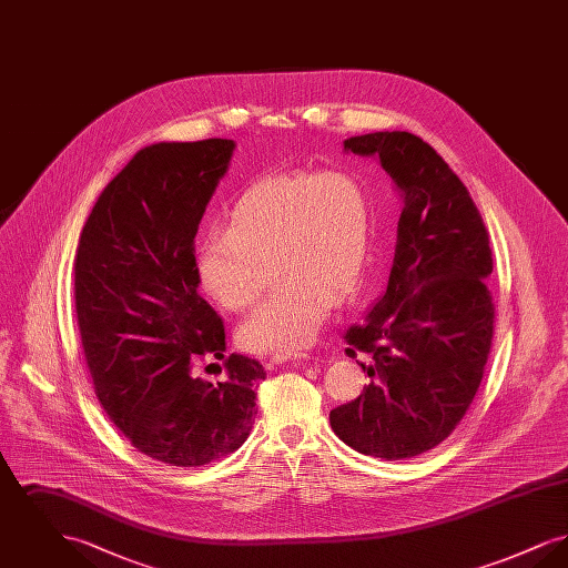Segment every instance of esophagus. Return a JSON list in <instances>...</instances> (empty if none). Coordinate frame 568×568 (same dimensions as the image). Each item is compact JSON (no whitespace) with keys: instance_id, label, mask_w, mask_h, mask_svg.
<instances>
[{"instance_id":"34e87169","label":"esophagus","mask_w":568,"mask_h":568,"mask_svg":"<svg viewBox=\"0 0 568 568\" xmlns=\"http://www.w3.org/2000/svg\"><path fill=\"white\" fill-rule=\"evenodd\" d=\"M308 357L304 352H276L272 353V364H285V362H294V359H304Z\"/></svg>"}]
</instances>
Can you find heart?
Returning <instances> with one entry per match:
<instances>
[{
    "mask_svg": "<svg viewBox=\"0 0 568 568\" xmlns=\"http://www.w3.org/2000/svg\"><path fill=\"white\" fill-rule=\"evenodd\" d=\"M373 248L368 191L345 170L264 176L236 197L225 227L195 248L204 294L227 311L255 304L276 268L272 296L239 327L251 352H296L315 341L334 302L355 296Z\"/></svg>",
    "mask_w": 568,
    "mask_h": 568,
    "instance_id": "b5f03b06",
    "label": "heart"
}]
</instances>
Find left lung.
I'll return each instance as SVG.
<instances>
[{"label": "left lung", "instance_id": "obj_1", "mask_svg": "<svg viewBox=\"0 0 568 568\" xmlns=\"http://www.w3.org/2000/svg\"><path fill=\"white\" fill-rule=\"evenodd\" d=\"M403 191L385 294L345 332V353L371 383L329 410L336 436L359 454L403 459L434 449L473 403L494 336L484 219L458 174L408 132L353 135Z\"/></svg>", "mask_w": 568, "mask_h": 568}]
</instances>
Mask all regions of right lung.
I'll use <instances>...</instances> for the list:
<instances>
[{
  "mask_svg": "<svg viewBox=\"0 0 568 568\" xmlns=\"http://www.w3.org/2000/svg\"><path fill=\"white\" fill-rule=\"evenodd\" d=\"M234 140L160 142L138 151L87 219L74 262L82 349L95 396L138 452L202 466L251 430L257 359L225 355V325L197 294L195 234ZM224 359L216 384L200 365Z\"/></svg>",
  "mask_w": 568,
  "mask_h": 568,
  "instance_id": "obj_1",
  "label": "right lung"
}]
</instances>
